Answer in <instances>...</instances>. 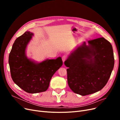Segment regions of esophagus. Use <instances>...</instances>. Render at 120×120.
Instances as JSON below:
<instances>
[{
	"instance_id": "34e87169",
	"label": "esophagus",
	"mask_w": 120,
	"mask_h": 120,
	"mask_svg": "<svg viewBox=\"0 0 120 120\" xmlns=\"http://www.w3.org/2000/svg\"><path fill=\"white\" fill-rule=\"evenodd\" d=\"M67 57L66 55H64L63 56H62V61H63V62H64L65 61V60L67 59Z\"/></svg>"
}]
</instances>
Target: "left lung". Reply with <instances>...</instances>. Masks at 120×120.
Instances as JSON below:
<instances>
[{
    "label": "left lung",
    "mask_w": 120,
    "mask_h": 120,
    "mask_svg": "<svg viewBox=\"0 0 120 120\" xmlns=\"http://www.w3.org/2000/svg\"><path fill=\"white\" fill-rule=\"evenodd\" d=\"M86 42L65 61L68 83L75 93L85 96L95 93L105 86L114 65L110 43L103 37Z\"/></svg>",
    "instance_id": "8db88e82"
}]
</instances>
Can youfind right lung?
Wrapping results in <instances>:
<instances>
[{"instance_id":"1","label":"right lung","mask_w":120,"mask_h":120,"mask_svg":"<svg viewBox=\"0 0 120 120\" xmlns=\"http://www.w3.org/2000/svg\"><path fill=\"white\" fill-rule=\"evenodd\" d=\"M33 35V33L27 31L17 38L9 56L12 80L29 93L46 91L53 74L63 65L60 57L56 59H47L39 63L28 59L26 49Z\"/></svg>"}]
</instances>
